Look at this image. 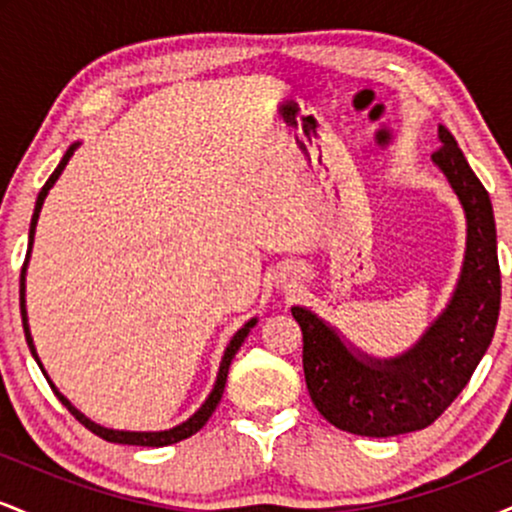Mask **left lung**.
Masks as SVG:
<instances>
[{
	"instance_id": "obj_1",
	"label": "left lung",
	"mask_w": 512,
	"mask_h": 512,
	"mask_svg": "<svg viewBox=\"0 0 512 512\" xmlns=\"http://www.w3.org/2000/svg\"><path fill=\"white\" fill-rule=\"evenodd\" d=\"M438 139L431 161L460 199L467 250L452 298L419 342L399 356L375 358L313 310L291 308L303 332L310 399L332 426L356 436L390 438L431 426L469 383L496 332L501 269L491 197L443 125Z\"/></svg>"
}]
</instances>
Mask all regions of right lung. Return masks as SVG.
Listing matches in <instances>:
<instances>
[{"instance_id": "right-lung-1", "label": "right lung", "mask_w": 512, "mask_h": 512, "mask_svg": "<svg viewBox=\"0 0 512 512\" xmlns=\"http://www.w3.org/2000/svg\"><path fill=\"white\" fill-rule=\"evenodd\" d=\"M79 144H81V142H74L72 146H69V149H67V154L62 156L60 166L55 168V173L50 175L48 182H45V185H43V190H40L38 199H35V209H33L31 228H28V252H26V262H23V269H21V320H23V332H26V342H28V349H31V354H33L35 361H38V366H40V370H43V375H45V378H48V373H45L43 363H40L38 354H35V344H33V337H31V327H28V313H26V267H28V260H31L33 238H35V226H38V216H40V209H43V202H45V197H48V192L52 190V185H55L57 178H60V175H62V170L67 168L69 158L74 156V151L79 149ZM255 325H257V317H252V320L245 322V325L240 327V330H238V332L233 334V337H231V342H228L226 351H223V358H221L219 373H216V383H214V387H211L209 397L204 399V402H202V407H199V409L195 411V414L190 416V419H187V421H182V424L173 426V428H166V431H117V428H105V426H101V424H96V421H91V419H88L86 414H81V411L76 409L74 404L69 402V399L64 397L60 390H57L55 383H52L50 378H48V383H50V387H52V392H55V395H57V399H60V402L64 404V407H67L69 411H72V414H74V419H79L81 424H84V426L88 428V431H93V433H96V436H101L103 440H110V443H122V445H146V448H163V445H170V443H180V440L190 438L192 433H197L199 428H202L204 424H207V421H209V416L214 414L216 404L221 402L223 387H226L228 368H231V361H233V356L238 354V349H240V346H243L245 337H248L250 330H252V327H255Z\"/></svg>"}]
</instances>
